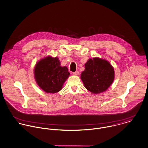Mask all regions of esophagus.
I'll use <instances>...</instances> for the list:
<instances>
[{"label":"esophagus","mask_w":148,"mask_h":148,"mask_svg":"<svg viewBox=\"0 0 148 148\" xmlns=\"http://www.w3.org/2000/svg\"><path fill=\"white\" fill-rule=\"evenodd\" d=\"M73 74V75H78L79 74V73L78 71H76L75 72H74Z\"/></svg>","instance_id":"34e87169"}]
</instances>
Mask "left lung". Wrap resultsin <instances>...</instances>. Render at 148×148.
<instances>
[{"instance_id":"left-lung-1","label":"left lung","mask_w":148,"mask_h":148,"mask_svg":"<svg viewBox=\"0 0 148 148\" xmlns=\"http://www.w3.org/2000/svg\"><path fill=\"white\" fill-rule=\"evenodd\" d=\"M114 77L112 65L107 60L99 57L90 58L80 75L85 88L94 94L106 91L113 83Z\"/></svg>"}]
</instances>
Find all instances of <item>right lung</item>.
I'll return each mask as SVG.
<instances>
[{
  "mask_svg": "<svg viewBox=\"0 0 148 148\" xmlns=\"http://www.w3.org/2000/svg\"><path fill=\"white\" fill-rule=\"evenodd\" d=\"M57 57L48 56L37 62L34 78L39 87L46 93H55L61 90L70 75L66 66H61Z\"/></svg>",
  "mask_w": 148,
  "mask_h": 148,
  "instance_id": "add662e5",
  "label": "right lung"
}]
</instances>
